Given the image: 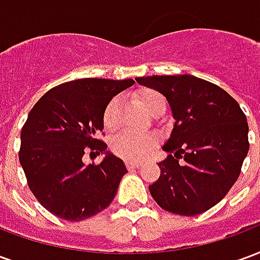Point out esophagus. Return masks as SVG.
Masks as SVG:
<instances>
[{
	"label": "esophagus",
	"mask_w": 260,
	"mask_h": 260,
	"mask_svg": "<svg viewBox=\"0 0 260 260\" xmlns=\"http://www.w3.org/2000/svg\"><path fill=\"white\" fill-rule=\"evenodd\" d=\"M126 167L129 170L139 169V167H141V163H138V161H126Z\"/></svg>",
	"instance_id": "1"
}]
</instances>
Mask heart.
<instances>
[{
	"label": "heart",
	"mask_w": 260,
	"mask_h": 260,
	"mask_svg": "<svg viewBox=\"0 0 260 260\" xmlns=\"http://www.w3.org/2000/svg\"><path fill=\"white\" fill-rule=\"evenodd\" d=\"M138 102L147 113L152 114L156 108L164 106L163 96L154 90H143L138 94ZM118 99H113L108 103L103 122L106 129L114 131L118 126ZM156 146V136L153 135H136L132 132H121L111 141V150L117 156L131 160V161H141L149 156Z\"/></svg>",
	"instance_id": "heart-1"
}]
</instances>
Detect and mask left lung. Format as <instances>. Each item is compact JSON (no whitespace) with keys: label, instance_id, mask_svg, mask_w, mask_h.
Masks as SVG:
<instances>
[{"label":"left lung","instance_id":"left-lung-1","mask_svg":"<svg viewBox=\"0 0 260 260\" xmlns=\"http://www.w3.org/2000/svg\"><path fill=\"white\" fill-rule=\"evenodd\" d=\"M136 82L169 102L174 128L163 150L160 177L149 185L158 206L181 216L206 212L238 180L248 154V122L221 87L192 75L142 76Z\"/></svg>","mask_w":260,"mask_h":260}]
</instances>
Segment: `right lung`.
<instances>
[{
	"label": "right lung",
	"instance_id": "add662e5",
	"mask_svg": "<svg viewBox=\"0 0 260 260\" xmlns=\"http://www.w3.org/2000/svg\"><path fill=\"white\" fill-rule=\"evenodd\" d=\"M134 83L71 80L50 89L30 110L20 134L19 161L33 195L54 216L82 221L113 202L126 169L97 135L110 100ZM87 151H104L106 157L86 166L81 157Z\"/></svg>",
	"mask_w": 260,
	"mask_h": 260
}]
</instances>
